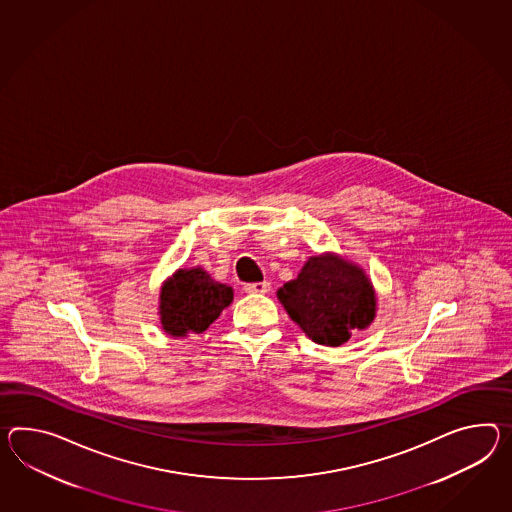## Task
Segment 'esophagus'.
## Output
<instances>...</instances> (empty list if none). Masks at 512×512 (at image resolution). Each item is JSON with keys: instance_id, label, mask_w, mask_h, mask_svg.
<instances>
[{"instance_id": "obj_1", "label": "esophagus", "mask_w": 512, "mask_h": 512, "mask_svg": "<svg viewBox=\"0 0 512 512\" xmlns=\"http://www.w3.org/2000/svg\"><path fill=\"white\" fill-rule=\"evenodd\" d=\"M270 283L268 281H262V283H250V285H246L244 290L248 292V294H268L270 292Z\"/></svg>"}]
</instances>
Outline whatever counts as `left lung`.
<instances>
[{
	"label": "left lung",
	"instance_id": "left-lung-1",
	"mask_svg": "<svg viewBox=\"0 0 512 512\" xmlns=\"http://www.w3.org/2000/svg\"><path fill=\"white\" fill-rule=\"evenodd\" d=\"M277 300L307 337L333 348L374 322L377 303L364 270L335 253L309 257L298 277L277 290Z\"/></svg>",
	"mask_w": 512,
	"mask_h": 512
}]
</instances>
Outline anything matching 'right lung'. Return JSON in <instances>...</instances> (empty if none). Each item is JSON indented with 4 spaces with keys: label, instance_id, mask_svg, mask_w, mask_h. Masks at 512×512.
Masks as SVG:
<instances>
[{
    "label": "right lung",
    "instance_id": "obj_1",
    "mask_svg": "<svg viewBox=\"0 0 512 512\" xmlns=\"http://www.w3.org/2000/svg\"><path fill=\"white\" fill-rule=\"evenodd\" d=\"M233 301V288L214 281L203 268H181L164 281L159 314L172 337L200 335Z\"/></svg>",
    "mask_w": 512,
    "mask_h": 512
}]
</instances>
